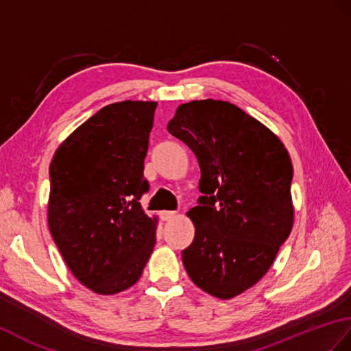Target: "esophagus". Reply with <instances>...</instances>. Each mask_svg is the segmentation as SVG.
<instances>
[{
  "instance_id": "34e87169",
  "label": "esophagus",
  "mask_w": 351,
  "mask_h": 351,
  "mask_svg": "<svg viewBox=\"0 0 351 351\" xmlns=\"http://www.w3.org/2000/svg\"><path fill=\"white\" fill-rule=\"evenodd\" d=\"M175 215H176L175 210H161V213H160V217L165 219V221H169V219L175 218Z\"/></svg>"
}]
</instances>
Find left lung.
<instances>
[{
	"label": "left lung",
	"mask_w": 351,
	"mask_h": 351,
	"mask_svg": "<svg viewBox=\"0 0 351 351\" xmlns=\"http://www.w3.org/2000/svg\"><path fill=\"white\" fill-rule=\"evenodd\" d=\"M169 133L200 166L194 239L182 251L195 286L219 299L252 287L291 232L293 166L271 130L229 101L181 104Z\"/></svg>",
	"instance_id": "left-lung-1"
}]
</instances>
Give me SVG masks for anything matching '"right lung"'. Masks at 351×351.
<instances>
[{"mask_svg": "<svg viewBox=\"0 0 351 351\" xmlns=\"http://www.w3.org/2000/svg\"><path fill=\"white\" fill-rule=\"evenodd\" d=\"M156 101H121L85 121L49 167V230L71 274L100 295L141 278L157 219L143 213V176Z\"/></svg>", "mask_w": 351, "mask_h": 351, "instance_id": "add662e5", "label": "right lung"}]
</instances>
